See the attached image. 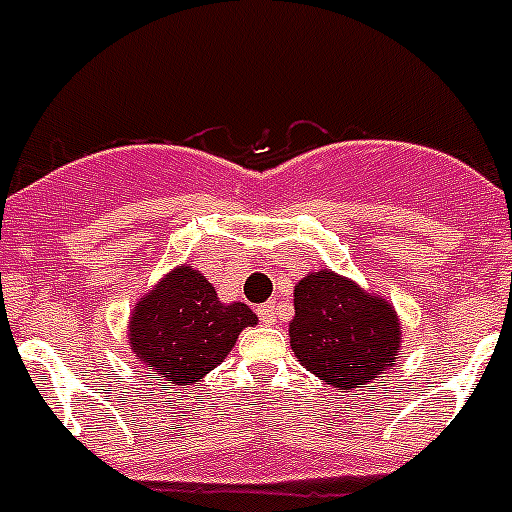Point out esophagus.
I'll return each mask as SVG.
<instances>
[{
    "instance_id": "obj_1",
    "label": "esophagus",
    "mask_w": 512,
    "mask_h": 512,
    "mask_svg": "<svg viewBox=\"0 0 512 512\" xmlns=\"http://www.w3.org/2000/svg\"><path fill=\"white\" fill-rule=\"evenodd\" d=\"M259 317L266 325H276V302H266L259 307Z\"/></svg>"
}]
</instances>
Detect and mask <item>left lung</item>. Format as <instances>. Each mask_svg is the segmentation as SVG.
Wrapping results in <instances>:
<instances>
[{
  "label": "left lung",
  "instance_id": "obj_1",
  "mask_svg": "<svg viewBox=\"0 0 512 512\" xmlns=\"http://www.w3.org/2000/svg\"><path fill=\"white\" fill-rule=\"evenodd\" d=\"M401 320L381 294L332 269L309 271L294 287L292 353L325 386L360 391L401 355Z\"/></svg>",
  "mask_w": 512,
  "mask_h": 512
}]
</instances>
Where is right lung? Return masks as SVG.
<instances>
[{
    "label": "right lung",
    "instance_id": "obj_1",
    "mask_svg": "<svg viewBox=\"0 0 512 512\" xmlns=\"http://www.w3.org/2000/svg\"><path fill=\"white\" fill-rule=\"evenodd\" d=\"M256 322L248 304L220 302L213 284L182 264L134 304L126 340L144 370L182 388L218 368L238 335Z\"/></svg>",
    "mask_w": 512,
    "mask_h": 512
}]
</instances>
